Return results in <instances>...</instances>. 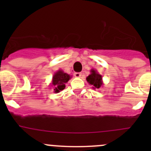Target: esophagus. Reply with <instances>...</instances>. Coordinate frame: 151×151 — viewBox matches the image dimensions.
Returning <instances> with one entry per match:
<instances>
[{
	"label": "esophagus",
	"instance_id": "34e87169",
	"mask_svg": "<svg viewBox=\"0 0 151 151\" xmlns=\"http://www.w3.org/2000/svg\"><path fill=\"white\" fill-rule=\"evenodd\" d=\"M82 76V73L80 72H76L74 73V77H80Z\"/></svg>",
	"mask_w": 151,
	"mask_h": 151
}]
</instances>
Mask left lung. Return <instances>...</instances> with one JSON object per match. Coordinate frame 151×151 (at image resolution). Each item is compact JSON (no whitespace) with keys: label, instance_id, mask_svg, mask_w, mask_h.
Returning a JSON list of instances; mask_svg holds the SVG:
<instances>
[{"label":"left lung","instance_id":"8db88e82","mask_svg":"<svg viewBox=\"0 0 151 151\" xmlns=\"http://www.w3.org/2000/svg\"><path fill=\"white\" fill-rule=\"evenodd\" d=\"M91 74L86 78L87 82L93 86V89L99 88L103 85L102 76L99 74L96 70L91 69Z\"/></svg>","mask_w":151,"mask_h":151}]
</instances>
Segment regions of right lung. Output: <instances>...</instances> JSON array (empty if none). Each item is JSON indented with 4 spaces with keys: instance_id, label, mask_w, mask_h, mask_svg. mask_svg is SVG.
Wrapping results in <instances>:
<instances>
[{
    "instance_id": "right-lung-1",
    "label": "right lung",
    "mask_w": 151,
    "mask_h": 151,
    "mask_svg": "<svg viewBox=\"0 0 151 151\" xmlns=\"http://www.w3.org/2000/svg\"><path fill=\"white\" fill-rule=\"evenodd\" d=\"M71 76L63 72L62 70L58 71L52 77V86H54L55 93H59L66 88V83L71 79Z\"/></svg>"
}]
</instances>
